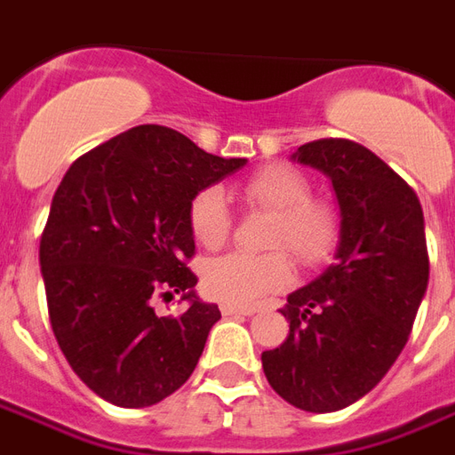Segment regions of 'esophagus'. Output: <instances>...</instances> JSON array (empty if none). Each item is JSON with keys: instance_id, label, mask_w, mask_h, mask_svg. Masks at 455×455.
I'll return each mask as SVG.
<instances>
[{"instance_id": "34e87169", "label": "esophagus", "mask_w": 455, "mask_h": 455, "mask_svg": "<svg viewBox=\"0 0 455 455\" xmlns=\"http://www.w3.org/2000/svg\"><path fill=\"white\" fill-rule=\"evenodd\" d=\"M221 315L224 316H251L256 315V307H241V305H221Z\"/></svg>"}]
</instances>
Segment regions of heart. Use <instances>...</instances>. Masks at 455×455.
Segmentation results:
<instances>
[{
	"instance_id": "b5f03b06",
	"label": "heart",
	"mask_w": 455,
	"mask_h": 455,
	"mask_svg": "<svg viewBox=\"0 0 455 455\" xmlns=\"http://www.w3.org/2000/svg\"><path fill=\"white\" fill-rule=\"evenodd\" d=\"M309 180L292 165L273 163L241 182V197L251 207L273 212L267 243L283 246L267 253L231 251L212 258L202 267L207 295L228 305H253L290 285L295 275L290 248L302 263H322L339 241L336 209L319 197H309ZM189 228L199 246L219 248L231 231V212L219 188L197 192L189 202Z\"/></svg>"
}]
</instances>
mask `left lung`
Here are the masks:
<instances>
[{"mask_svg": "<svg viewBox=\"0 0 455 455\" xmlns=\"http://www.w3.org/2000/svg\"><path fill=\"white\" fill-rule=\"evenodd\" d=\"M292 160L331 180L339 246L322 275L287 297L290 334L260 361L283 400L326 414L361 400L397 361L427 292L429 253L414 189L372 150L322 139Z\"/></svg>", "mask_w": 455, "mask_h": 455, "instance_id": "left-lung-1", "label": "left lung"}]
</instances>
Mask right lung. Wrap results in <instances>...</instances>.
I'll list each match as a JSON object with an SVG mask.
<instances>
[{"instance_id":"add662e5","label":"right lung","mask_w":455,"mask_h":455,"mask_svg":"<svg viewBox=\"0 0 455 455\" xmlns=\"http://www.w3.org/2000/svg\"><path fill=\"white\" fill-rule=\"evenodd\" d=\"M246 165L158 124L124 131L75 160L41 236L48 316L80 380L116 407H150L182 387L217 305L195 295L192 197ZM183 292L180 317L155 312Z\"/></svg>"}]
</instances>
